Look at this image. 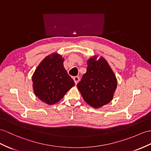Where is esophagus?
Returning <instances> with one entry per match:
<instances>
[{
  "label": "esophagus",
  "instance_id": "esophagus-1",
  "mask_svg": "<svg viewBox=\"0 0 151 151\" xmlns=\"http://www.w3.org/2000/svg\"><path fill=\"white\" fill-rule=\"evenodd\" d=\"M79 79H80V78H79V76H75L74 78H73V81H74V82H75L76 84H78V83L79 82Z\"/></svg>",
  "mask_w": 151,
  "mask_h": 151
}]
</instances>
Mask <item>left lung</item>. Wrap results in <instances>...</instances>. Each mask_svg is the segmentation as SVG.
Returning <instances> with one entry per match:
<instances>
[{
  "instance_id": "1",
  "label": "left lung",
  "mask_w": 151,
  "mask_h": 151,
  "mask_svg": "<svg viewBox=\"0 0 151 151\" xmlns=\"http://www.w3.org/2000/svg\"><path fill=\"white\" fill-rule=\"evenodd\" d=\"M86 73L77 84L84 101L94 108L111 101L117 86L115 73L103 57L90 58Z\"/></svg>"
}]
</instances>
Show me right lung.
Wrapping results in <instances>:
<instances>
[{
  "label": "right lung",
  "instance_id": "obj_1",
  "mask_svg": "<svg viewBox=\"0 0 151 151\" xmlns=\"http://www.w3.org/2000/svg\"><path fill=\"white\" fill-rule=\"evenodd\" d=\"M63 61L64 58L58 53L49 55L41 61L32 75L35 94L49 105L60 101L75 85L64 67Z\"/></svg>",
  "mask_w": 151,
  "mask_h": 151
}]
</instances>
